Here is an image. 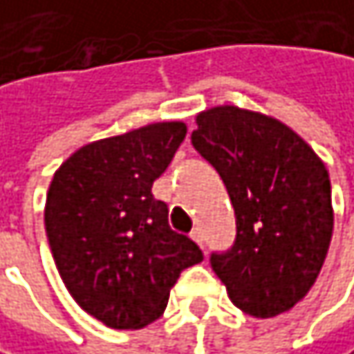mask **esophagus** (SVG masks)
<instances>
[{"label": "esophagus", "instance_id": "esophagus-1", "mask_svg": "<svg viewBox=\"0 0 354 354\" xmlns=\"http://www.w3.org/2000/svg\"><path fill=\"white\" fill-rule=\"evenodd\" d=\"M190 237H192L194 241L198 243L201 247H205V235H203V231H201V229H194V231L190 233Z\"/></svg>", "mask_w": 354, "mask_h": 354}]
</instances>
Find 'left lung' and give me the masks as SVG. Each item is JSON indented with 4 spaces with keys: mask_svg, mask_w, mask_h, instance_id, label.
<instances>
[{
    "mask_svg": "<svg viewBox=\"0 0 354 354\" xmlns=\"http://www.w3.org/2000/svg\"><path fill=\"white\" fill-rule=\"evenodd\" d=\"M194 149L223 178L237 239L210 266L231 302L272 318L314 286L333 239V196L324 162L281 121L235 105L196 115Z\"/></svg>",
    "mask_w": 354,
    "mask_h": 354,
    "instance_id": "left-lung-1",
    "label": "left lung"
}]
</instances>
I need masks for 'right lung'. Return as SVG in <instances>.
<instances>
[{"label": "right lung", "instance_id": "obj_1", "mask_svg": "<svg viewBox=\"0 0 354 354\" xmlns=\"http://www.w3.org/2000/svg\"><path fill=\"white\" fill-rule=\"evenodd\" d=\"M184 138L182 121L105 138L77 149L50 182L44 225L56 270L75 302L109 328L158 320L182 270L203 261L151 194Z\"/></svg>", "mask_w": 354, "mask_h": 354}]
</instances>
